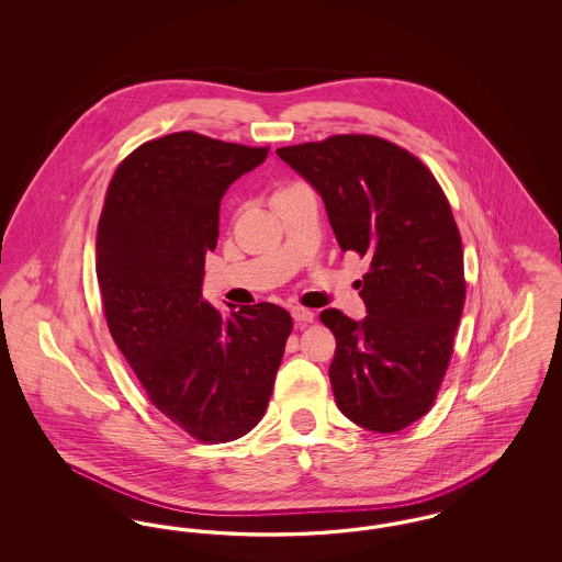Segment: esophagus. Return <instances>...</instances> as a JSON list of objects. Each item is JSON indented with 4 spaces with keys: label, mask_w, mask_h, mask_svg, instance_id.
Instances as JSON below:
<instances>
[{
    "label": "esophagus",
    "mask_w": 562,
    "mask_h": 562,
    "mask_svg": "<svg viewBox=\"0 0 562 562\" xmlns=\"http://www.w3.org/2000/svg\"><path fill=\"white\" fill-rule=\"evenodd\" d=\"M293 321L296 324H310V322H314L316 318V314L312 312V310H305V307H293Z\"/></svg>",
    "instance_id": "34e87169"
}]
</instances>
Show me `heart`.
<instances>
[{
    "instance_id": "b5f03b06",
    "label": "heart",
    "mask_w": 562,
    "mask_h": 562,
    "mask_svg": "<svg viewBox=\"0 0 562 562\" xmlns=\"http://www.w3.org/2000/svg\"><path fill=\"white\" fill-rule=\"evenodd\" d=\"M291 188H294V186H289V188L280 189V191H276V193H273V195H278V193H282V191H286V189H291Z\"/></svg>"
}]
</instances>
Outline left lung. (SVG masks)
I'll return each instance as SVG.
<instances>
[{"label": "left lung", "mask_w": 562, "mask_h": 562, "mask_svg": "<svg viewBox=\"0 0 562 562\" xmlns=\"http://www.w3.org/2000/svg\"><path fill=\"white\" fill-rule=\"evenodd\" d=\"M276 154L321 193L341 250L371 261L360 291L369 316L321 314L337 339L328 369L337 406L360 428L401 431L436 401L465 301L447 195L413 154L371 134Z\"/></svg>", "instance_id": "left-lung-1"}]
</instances>
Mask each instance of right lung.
Instances as JSON below:
<instances>
[{
	"label": "right lung",
	"instance_id": "1",
	"mask_svg": "<svg viewBox=\"0 0 562 562\" xmlns=\"http://www.w3.org/2000/svg\"><path fill=\"white\" fill-rule=\"evenodd\" d=\"M268 151L195 133L149 140L117 166L99 221L109 333L154 406L202 442L259 424L293 328L273 303L221 314L202 299L221 200Z\"/></svg>",
	"mask_w": 562,
	"mask_h": 562
}]
</instances>
